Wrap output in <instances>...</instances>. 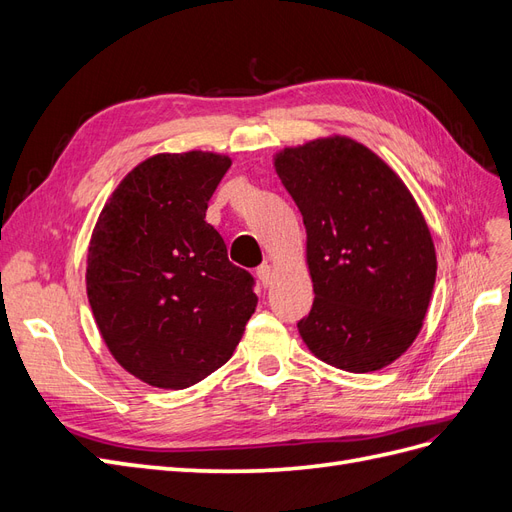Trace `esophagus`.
I'll return each instance as SVG.
<instances>
[{
    "label": "esophagus",
    "instance_id": "obj_1",
    "mask_svg": "<svg viewBox=\"0 0 512 512\" xmlns=\"http://www.w3.org/2000/svg\"><path fill=\"white\" fill-rule=\"evenodd\" d=\"M256 275H258V280H260V284L262 286H269L271 282H273V277H275V271H273V267L271 265H267V262H265V265H260L258 269H256Z\"/></svg>",
    "mask_w": 512,
    "mask_h": 512
}]
</instances>
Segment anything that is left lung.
Here are the masks:
<instances>
[{"label":"left lung","instance_id":"left-lung-1","mask_svg":"<svg viewBox=\"0 0 512 512\" xmlns=\"http://www.w3.org/2000/svg\"><path fill=\"white\" fill-rule=\"evenodd\" d=\"M297 203L314 282L297 322L307 348L365 374L393 363L423 327L436 284V247L412 194L374 151L346 136L275 156Z\"/></svg>","mask_w":512,"mask_h":512}]
</instances>
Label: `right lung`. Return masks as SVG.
<instances>
[{
  "instance_id": "1",
  "label": "right lung",
  "mask_w": 512,
  "mask_h": 512,
  "mask_svg": "<svg viewBox=\"0 0 512 512\" xmlns=\"http://www.w3.org/2000/svg\"><path fill=\"white\" fill-rule=\"evenodd\" d=\"M230 168L218 153H158L104 205L87 254V297L117 363L158 389H188L235 352L258 297L205 222Z\"/></svg>"
}]
</instances>
